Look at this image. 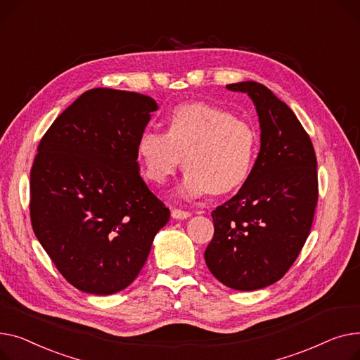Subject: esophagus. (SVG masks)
<instances>
[{
	"label": "esophagus",
	"mask_w": 360,
	"mask_h": 360,
	"mask_svg": "<svg viewBox=\"0 0 360 360\" xmlns=\"http://www.w3.org/2000/svg\"><path fill=\"white\" fill-rule=\"evenodd\" d=\"M172 217H173L174 219H187L188 217H192V214L187 212V210L173 209V210H172Z\"/></svg>",
	"instance_id": "1"
}]
</instances>
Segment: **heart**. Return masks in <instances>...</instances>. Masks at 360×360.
Masks as SVG:
<instances>
[{
  "label": "heart",
  "instance_id": "1",
  "mask_svg": "<svg viewBox=\"0 0 360 360\" xmlns=\"http://www.w3.org/2000/svg\"><path fill=\"white\" fill-rule=\"evenodd\" d=\"M257 153L259 135L250 123L207 104L177 105L165 119V132L148 128L136 142L143 174L158 184L177 170L184 155L181 190L192 199L241 187Z\"/></svg>",
  "mask_w": 360,
  "mask_h": 360
}]
</instances>
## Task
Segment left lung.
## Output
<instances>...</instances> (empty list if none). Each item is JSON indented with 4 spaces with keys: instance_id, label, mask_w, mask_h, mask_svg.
<instances>
[{
    "instance_id": "obj_1",
    "label": "left lung",
    "mask_w": 360,
    "mask_h": 360,
    "mask_svg": "<svg viewBox=\"0 0 360 360\" xmlns=\"http://www.w3.org/2000/svg\"><path fill=\"white\" fill-rule=\"evenodd\" d=\"M226 89L255 103L260 153L238 193L212 210L215 232L205 262L225 286L256 290L283 278L309 236L319 200L316 157L298 117L263 84Z\"/></svg>"
}]
</instances>
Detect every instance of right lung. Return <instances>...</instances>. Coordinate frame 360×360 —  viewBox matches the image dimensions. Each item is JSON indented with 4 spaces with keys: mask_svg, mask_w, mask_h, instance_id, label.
Listing matches in <instances>:
<instances>
[{
    "mask_svg": "<svg viewBox=\"0 0 360 360\" xmlns=\"http://www.w3.org/2000/svg\"><path fill=\"white\" fill-rule=\"evenodd\" d=\"M158 105L112 89L81 94L41 138L30 172V219L59 273L112 295L143 267L170 209L139 176L136 142Z\"/></svg>",
    "mask_w": 360,
    "mask_h": 360,
    "instance_id": "right-lung-1",
    "label": "right lung"
}]
</instances>
